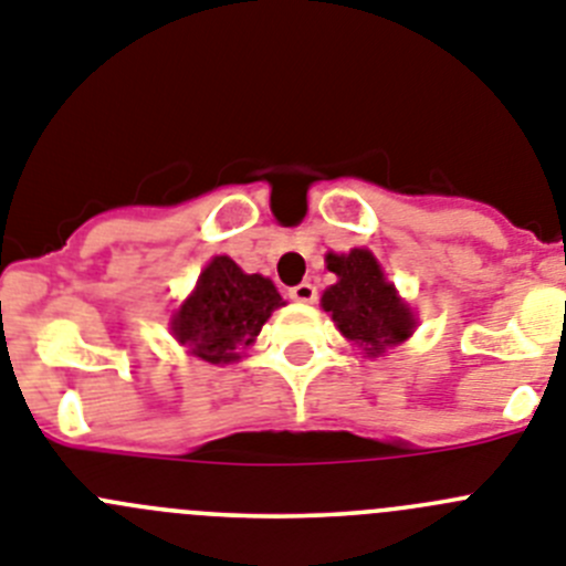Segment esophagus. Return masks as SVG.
<instances>
[{"label": "esophagus", "mask_w": 566, "mask_h": 566, "mask_svg": "<svg viewBox=\"0 0 566 566\" xmlns=\"http://www.w3.org/2000/svg\"><path fill=\"white\" fill-rule=\"evenodd\" d=\"M287 295L298 304H313L315 295H318V290H315L310 282H302V284H295V287H290Z\"/></svg>", "instance_id": "obj_1"}]
</instances>
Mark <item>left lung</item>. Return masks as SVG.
<instances>
[{"label":"left lung","mask_w":566,"mask_h":566,"mask_svg":"<svg viewBox=\"0 0 566 566\" xmlns=\"http://www.w3.org/2000/svg\"><path fill=\"white\" fill-rule=\"evenodd\" d=\"M327 271L338 282L324 290L321 307L333 315L340 335L364 346L366 355H384L415 333V313L397 295L395 284L386 282L371 251L353 248L349 253H327Z\"/></svg>","instance_id":"obj_1"}]
</instances>
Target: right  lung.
Listing matches in <instances>:
<instances>
[{"label":"right lung","instance_id":"obj_1","mask_svg":"<svg viewBox=\"0 0 566 566\" xmlns=\"http://www.w3.org/2000/svg\"><path fill=\"white\" fill-rule=\"evenodd\" d=\"M282 304L271 279L245 273L228 256H213L197 279L195 293L171 315V333L195 358L233 364L239 349L256 340L264 321Z\"/></svg>","mask_w":566,"mask_h":566}]
</instances>
